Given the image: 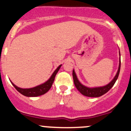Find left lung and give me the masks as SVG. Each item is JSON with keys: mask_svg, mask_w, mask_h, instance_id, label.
<instances>
[{"mask_svg": "<svg viewBox=\"0 0 131 131\" xmlns=\"http://www.w3.org/2000/svg\"><path fill=\"white\" fill-rule=\"evenodd\" d=\"M119 55H120V51H119ZM120 68H121V58H119V68H118L117 72L113 78V79L108 84L105 85L103 86H100V87H94V88H89L87 86L83 85L78 80L77 76L74 72V70L72 71V77H73L74 80V83L80 92L81 93L82 95L87 96V97H100L102 96L103 94H105L107 93L108 91L111 89V88L113 87V85L115 84L116 80L119 77V72H120Z\"/></svg>", "mask_w": 131, "mask_h": 131, "instance_id": "1", "label": "left lung"}]
</instances>
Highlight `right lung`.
Masks as SVG:
<instances>
[{
  "label": "right lung",
  "mask_w": 131,
  "mask_h": 131,
  "mask_svg": "<svg viewBox=\"0 0 131 131\" xmlns=\"http://www.w3.org/2000/svg\"><path fill=\"white\" fill-rule=\"evenodd\" d=\"M62 64L59 65V67L57 68V69L54 71L52 75L51 76L49 80L43 84H41L40 85L36 86V87L31 88H21L18 86H16L14 84L11 82L12 84L13 85L14 87L22 95L27 96V97H37V96H39V95H43L45 93H47L50 90V88H51L52 84H53V82H54V78L56 76L57 73L59 70L60 68L61 67Z\"/></svg>",
  "instance_id": "obj_1"
}]
</instances>
